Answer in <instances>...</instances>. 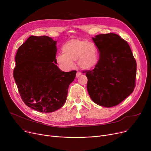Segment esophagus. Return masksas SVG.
<instances>
[{
    "label": "esophagus",
    "mask_w": 151,
    "mask_h": 151,
    "mask_svg": "<svg viewBox=\"0 0 151 151\" xmlns=\"http://www.w3.org/2000/svg\"><path fill=\"white\" fill-rule=\"evenodd\" d=\"M81 75V73H80V72H77L76 73V78H78L79 76H80V75Z\"/></svg>",
    "instance_id": "1"
}]
</instances>
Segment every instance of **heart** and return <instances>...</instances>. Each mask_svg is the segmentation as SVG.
<instances>
[{
  "label": "heart",
  "mask_w": 151,
  "mask_h": 151,
  "mask_svg": "<svg viewBox=\"0 0 151 151\" xmlns=\"http://www.w3.org/2000/svg\"><path fill=\"white\" fill-rule=\"evenodd\" d=\"M62 53L56 56L58 64L65 70L73 67V62L77 60L80 68L90 70L96 67L99 62V53L94 43L87 40L72 39L63 45Z\"/></svg>",
  "instance_id": "heart-1"
}]
</instances>
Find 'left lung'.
<instances>
[{
    "mask_svg": "<svg viewBox=\"0 0 151 151\" xmlns=\"http://www.w3.org/2000/svg\"><path fill=\"white\" fill-rule=\"evenodd\" d=\"M100 59L93 70L85 71L87 89L92 100L106 108L117 105L133 92L137 62L128 43L117 34L92 37Z\"/></svg>",
    "mask_w": 151,
    "mask_h": 151,
    "instance_id": "1",
    "label": "left lung"
}]
</instances>
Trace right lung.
I'll use <instances>...</instances> for the list:
<instances>
[{
    "label": "right lung",
    "instance_id": "right-lung-1",
    "mask_svg": "<svg viewBox=\"0 0 151 151\" xmlns=\"http://www.w3.org/2000/svg\"><path fill=\"white\" fill-rule=\"evenodd\" d=\"M57 42L47 36H30L19 47L13 77L24 103L42 113L62 107L76 71L65 72L56 65Z\"/></svg>",
    "mask_w": 151,
    "mask_h": 151
}]
</instances>
